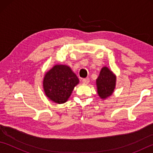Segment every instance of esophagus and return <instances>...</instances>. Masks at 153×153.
I'll list each match as a JSON object with an SVG mask.
<instances>
[{
	"label": "esophagus",
	"mask_w": 153,
	"mask_h": 153,
	"mask_svg": "<svg viewBox=\"0 0 153 153\" xmlns=\"http://www.w3.org/2000/svg\"><path fill=\"white\" fill-rule=\"evenodd\" d=\"M82 82L84 84H88L89 83V78H84V79H83Z\"/></svg>",
	"instance_id": "esophagus-1"
}]
</instances>
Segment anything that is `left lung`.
I'll return each instance as SVG.
<instances>
[{
	"mask_svg": "<svg viewBox=\"0 0 153 153\" xmlns=\"http://www.w3.org/2000/svg\"><path fill=\"white\" fill-rule=\"evenodd\" d=\"M116 77L107 67H103L96 80L97 93L102 99L110 97L116 87Z\"/></svg>",
	"mask_w": 153,
	"mask_h": 153,
	"instance_id": "8db88e82",
	"label": "left lung"
}]
</instances>
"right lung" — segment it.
Instances as JSON below:
<instances>
[{
	"mask_svg": "<svg viewBox=\"0 0 153 153\" xmlns=\"http://www.w3.org/2000/svg\"><path fill=\"white\" fill-rule=\"evenodd\" d=\"M79 79L66 65H55L45 74L43 89L45 95L54 102H66Z\"/></svg>",
	"mask_w": 153,
	"mask_h": 153,
	"instance_id": "right-lung-1",
	"label": "right lung"
}]
</instances>
